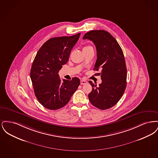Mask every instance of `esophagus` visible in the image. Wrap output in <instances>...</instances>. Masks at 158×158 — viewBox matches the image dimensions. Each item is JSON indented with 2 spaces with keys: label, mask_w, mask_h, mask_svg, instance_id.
Wrapping results in <instances>:
<instances>
[{
  "label": "esophagus",
  "mask_w": 158,
  "mask_h": 158,
  "mask_svg": "<svg viewBox=\"0 0 158 158\" xmlns=\"http://www.w3.org/2000/svg\"><path fill=\"white\" fill-rule=\"evenodd\" d=\"M87 83H88V82H87L86 81H85V80H83V79L81 80V85H85V84H86Z\"/></svg>",
  "instance_id": "esophagus-1"
}]
</instances>
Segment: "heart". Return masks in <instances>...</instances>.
Returning <instances> with one entry per match:
<instances>
[{
	"label": "heart",
	"mask_w": 158,
	"mask_h": 158,
	"mask_svg": "<svg viewBox=\"0 0 158 158\" xmlns=\"http://www.w3.org/2000/svg\"><path fill=\"white\" fill-rule=\"evenodd\" d=\"M89 47H92L91 46H89V45H87V46H85L84 48H83V49L84 48H89Z\"/></svg>",
	"instance_id": "heart-1"
}]
</instances>
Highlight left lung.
Masks as SVG:
<instances>
[{
  "label": "left lung",
  "mask_w": 158,
  "mask_h": 158,
  "mask_svg": "<svg viewBox=\"0 0 158 158\" xmlns=\"http://www.w3.org/2000/svg\"><path fill=\"white\" fill-rule=\"evenodd\" d=\"M83 40L92 41L96 47L97 59L94 70H101L102 82L92 87L88 95L90 103L100 110H106L115 105L126 88L127 68L124 54L117 40L105 30H92L86 33Z\"/></svg>",
  "instance_id": "8db88e82"
}]
</instances>
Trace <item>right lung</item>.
I'll return each mask as SVG.
<instances>
[{"mask_svg": "<svg viewBox=\"0 0 158 158\" xmlns=\"http://www.w3.org/2000/svg\"><path fill=\"white\" fill-rule=\"evenodd\" d=\"M80 35L49 39L39 49L32 63L30 77L34 93L47 109L56 110L65 106L80 85L78 77L61 81L59 75Z\"/></svg>", "mask_w": 158, "mask_h": 158, "instance_id": "1", "label": "right lung"}]
</instances>
